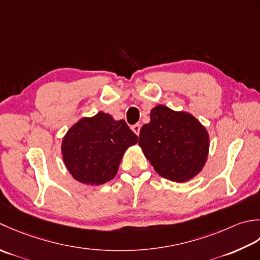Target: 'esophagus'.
<instances>
[{
    "label": "esophagus",
    "instance_id": "obj_1",
    "mask_svg": "<svg viewBox=\"0 0 260 260\" xmlns=\"http://www.w3.org/2000/svg\"><path fill=\"white\" fill-rule=\"evenodd\" d=\"M140 128H141V125L139 123H136L131 126L132 131H134L137 136H139V134H140Z\"/></svg>",
    "mask_w": 260,
    "mask_h": 260
}]
</instances>
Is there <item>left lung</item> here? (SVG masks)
I'll return each mask as SVG.
<instances>
[{"instance_id":"obj_1","label":"left lung","mask_w":260,"mask_h":260,"mask_svg":"<svg viewBox=\"0 0 260 260\" xmlns=\"http://www.w3.org/2000/svg\"><path fill=\"white\" fill-rule=\"evenodd\" d=\"M139 146L161 177L186 182L205 165L209 135L192 114L157 105L150 112V122L140 130Z\"/></svg>"}]
</instances>
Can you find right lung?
I'll return each mask as SVG.
<instances>
[{
    "label": "right lung",
    "instance_id": "1",
    "mask_svg": "<svg viewBox=\"0 0 260 260\" xmlns=\"http://www.w3.org/2000/svg\"><path fill=\"white\" fill-rule=\"evenodd\" d=\"M137 142V135L124 120L99 112L68 130L61 144L62 159L76 181L101 185L115 176L124 151Z\"/></svg>",
    "mask_w": 260,
    "mask_h": 260
}]
</instances>
